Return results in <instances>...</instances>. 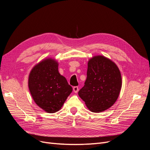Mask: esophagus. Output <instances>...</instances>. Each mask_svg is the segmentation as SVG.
Returning <instances> with one entry per match:
<instances>
[{"instance_id": "34e87169", "label": "esophagus", "mask_w": 150, "mask_h": 150, "mask_svg": "<svg viewBox=\"0 0 150 150\" xmlns=\"http://www.w3.org/2000/svg\"><path fill=\"white\" fill-rule=\"evenodd\" d=\"M79 91V88L78 86H74V87L73 88V91L75 93H77Z\"/></svg>"}]
</instances>
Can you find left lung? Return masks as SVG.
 <instances>
[{
    "instance_id": "obj_1",
    "label": "left lung",
    "mask_w": 150,
    "mask_h": 150,
    "mask_svg": "<svg viewBox=\"0 0 150 150\" xmlns=\"http://www.w3.org/2000/svg\"><path fill=\"white\" fill-rule=\"evenodd\" d=\"M121 86V72L115 63L103 56H95L88 61L87 78L78 94L91 111L100 112L115 104Z\"/></svg>"
}]
</instances>
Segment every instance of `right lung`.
I'll return each mask as SVG.
<instances>
[{
	"label": "right lung",
	"instance_id": "1",
	"mask_svg": "<svg viewBox=\"0 0 150 150\" xmlns=\"http://www.w3.org/2000/svg\"><path fill=\"white\" fill-rule=\"evenodd\" d=\"M58 65L54 59H44L34 66L29 76L28 86L33 100L49 113L60 110L72 91L66 79L59 72Z\"/></svg>",
	"mask_w": 150,
	"mask_h": 150
}]
</instances>
